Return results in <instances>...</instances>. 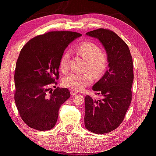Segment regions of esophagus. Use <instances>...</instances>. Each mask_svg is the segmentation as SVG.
<instances>
[{
    "label": "esophagus",
    "mask_w": 156,
    "mask_h": 156,
    "mask_svg": "<svg viewBox=\"0 0 156 156\" xmlns=\"http://www.w3.org/2000/svg\"><path fill=\"white\" fill-rule=\"evenodd\" d=\"M78 92L77 91V90H71V94H72V95H76V94H77Z\"/></svg>",
    "instance_id": "1"
}]
</instances>
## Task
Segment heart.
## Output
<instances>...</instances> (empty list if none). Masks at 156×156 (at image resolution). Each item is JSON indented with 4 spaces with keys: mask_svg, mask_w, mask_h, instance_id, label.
<instances>
[{
    "mask_svg": "<svg viewBox=\"0 0 156 156\" xmlns=\"http://www.w3.org/2000/svg\"><path fill=\"white\" fill-rule=\"evenodd\" d=\"M76 53L87 61L86 70H90L95 76H102L108 67V57L104 51L101 50L98 44L92 41H84L75 48ZM70 54L65 51L60 60V68L63 72L69 69ZM90 72L83 73H72L65 77L63 84L73 90H83L94 80V76Z\"/></svg>",
    "mask_w": 156,
    "mask_h": 156,
    "instance_id": "obj_1",
    "label": "heart"
}]
</instances>
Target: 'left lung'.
Returning <instances> with one entry per match:
<instances>
[{"instance_id":"1","label":"left lung","mask_w":156,"mask_h":156,"mask_svg":"<svg viewBox=\"0 0 156 156\" xmlns=\"http://www.w3.org/2000/svg\"><path fill=\"white\" fill-rule=\"evenodd\" d=\"M98 38L105 48L108 67L105 74L93 87L101 99L86 95L84 126L95 134H106L120 126L132 101L134 80L132 57L128 46L115 32L98 29L87 33Z\"/></svg>"}]
</instances>
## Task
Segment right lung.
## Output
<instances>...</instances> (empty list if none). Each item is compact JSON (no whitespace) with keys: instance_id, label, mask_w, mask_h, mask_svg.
Masks as SVG:
<instances>
[{"instance_id":"add662e5","label":"right lung","mask_w":156,"mask_h":156,"mask_svg":"<svg viewBox=\"0 0 156 156\" xmlns=\"http://www.w3.org/2000/svg\"><path fill=\"white\" fill-rule=\"evenodd\" d=\"M80 33L50 31L31 39L22 48L16 62L14 99L20 117L31 128L39 131L55 127L59 108L70 97L67 88L57 84L62 55Z\"/></svg>"}]
</instances>
